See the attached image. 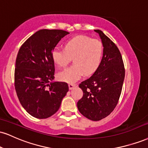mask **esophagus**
<instances>
[{
  "label": "esophagus",
  "mask_w": 148,
  "mask_h": 148,
  "mask_svg": "<svg viewBox=\"0 0 148 148\" xmlns=\"http://www.w3.org/2000/svg\"><path fill=\"white\" fill-rule=\"evenodd\" d=\"M68 86H69V90H72L74 87H76V84H74V83H69Z\"/></svg>",
  "instance_id": "obj_1"
}]
</instances>
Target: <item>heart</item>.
Wrapping results in <instances>:
<instances>
[{"label":"heart","instance_id":"b5f03b06","mask_svg":"<svg viewBox=\"0 0 148 148\" xmlns=\"http://www.w3.org/2000/svg\"><path fill=\"white\" fill-rule=\"evenodd\" d=\"M103 54V45L99 39L87 36H78L65 43V49L55 48L51 53L54 63L65 67L74 58V64L58 73L61 81L74 83L84 74L91 75L99 68Z\"/></svg>","mask_w":148,"mask_h":148}]
</instances>
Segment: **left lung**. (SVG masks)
Here are the masks:
<instances>
[{"mask_svg":"<svg viewBox=\"0 0 148 148\" xmlns=\"http://www.w3.org/2000/svg\"><path fill=\"white\" fill-rule=\"evenodd\" d=\"M100 36L103 56L91 77L81 82L83 97L77 103L79 112L92 121H100L111 114L118 104L125 78V67L119 48L102 31Z\"/></svg>","mask_w":148,"mask_h":148,"instance_id":"8db88e82","label":"left lung"}]
</instances>
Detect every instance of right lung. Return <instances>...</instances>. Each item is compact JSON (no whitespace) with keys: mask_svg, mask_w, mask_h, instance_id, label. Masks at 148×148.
<instances>
[{"mask_svg":"<svg viewBox=\"0 0 148 148\" xmlns=\"http://www.w3.org/2000/svg\"><path fill=\"white\" fill-rule=\"evenodd\" d=\"M68 32L40 29L29 37L18 52L14 85L21 104L35 118L47 119L59 109L69 90L67 83L51 82L54 61L51 53Z\"/></svg>","mask_w":148,"mask_h":148,"instance_id":"1","label":"right lung"}]
</instances>
